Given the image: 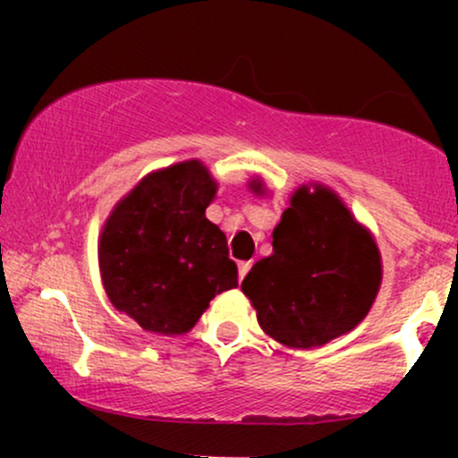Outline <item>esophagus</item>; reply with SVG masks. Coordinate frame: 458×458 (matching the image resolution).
<instances>
[{
    "mask_svg": "<svg viewBox=\"0 0 458 458\" xmlns=\"http://www.w3.org/2000/svg\"><path fill=\"white\" fill-rule=\"evenodd\" d=\"M251 269V260H245V262H239V277L243 280V277L247 276V271Z\"/></svg>",
    "mask_w": 458,
    "mask_h": 458,
    "instance_id": "esophagus-1",
    "label": "esophagus"
}]
</instances>
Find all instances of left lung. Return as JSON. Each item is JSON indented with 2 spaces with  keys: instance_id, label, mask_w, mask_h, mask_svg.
Returning <instances> with one entry per match:
<instances>
[{
  "instance_id": "obj_1",
  "label": "left lung",
  "mask_w": 458,
  "mask_h": 458,
  "mask_svg": "<svg viewBox=\"0 0 458 458\" xmlns=\"http://www.w3.org/2000/svg\"><path fill=\"white\" fill-rule=\"evenodd\" d=\"M381 284L372 236L329 189H297L273 230V254L251 267L243 293L260 327L293 349L323 346L361 323Z\"/></svg>"
}]
</instances>
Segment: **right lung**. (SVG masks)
I'll return each mask as SVG.
<instances>
[{"label":"right lung","instance_id":"right-lung-1","mask_svg":"<svg viewBox=\"0 0 458 458\" xmlns=\"http://www.w3.org/2000/svg\"><path fill=\"white\" fill-rule=\"evenodd\" d=\"M215 182L199 161L146 176L109 215L98 245L105 291L152 334H185L236 286L228 241L207 219Z\"/></svg>","mask_w":458,"mask_h":458}]
</instances>
